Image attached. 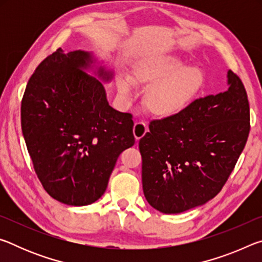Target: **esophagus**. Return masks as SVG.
I'll return each mask as SVG.
<instances>
[{"instance_id":"esophagus-1","label":"esophagus","mask_w":262,"mask_h":262,"mask_svg":"<svg viewBox=\"0 0 262 262\" xmlns=\"http://www.w3.org/2000/svg\"><path fill=\"white\" fill-rule=\"evenodd\" d=\"M147 130H148V126L144 121L135 122V125H134V136H135V139L137 141H139L141 137H143V135L145 134V133H147Z\"/></svg>"}]
</instances>
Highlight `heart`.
Wrapping results in <instances>:
<instances>
[{"label":"heart","instance_id":"b5f03b06","mask_svg":"<svg viewBox=\"0 0 262 262\" xmlns=\"http://www.w3.org/2000/svg\"><path fill=\"white\" fill-rule=\"evenodd\" d=\"M136 82L152 84L145 96V103L154 113L171 115L183 110L200 89L203 75L200 68L186 67L178 57L167 56L136 68ZM119 94L129 99L134 95L135 82L127 74L117 78Z\"/></svg>","mask_w":262,"mask_h":262}]
</instances>
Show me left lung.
<instances>
[{"instance_id": "1", "label": "left lung", "mask_w": 262, "mask_h": 262, "mask_svg": "<svg viewBox=\"0 0 262 262\" xmlns=\"http://www.w3.org/2000/svg\"><path fill=\"white\" fill-rule=\"evenodd\" d=\"M227 91L199 98L152 120L140 140L142 185L149 205L179 214L205 205L227 183L250 133L245 86L228 72Z\"/></svg>"}]
</instances>
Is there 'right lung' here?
Returning a JSON list of instances; mask_svg holds the SVG:
<instances>
[{
	"label": "right lung",
	"instance_id": "right-lung-1",
	"mask_svg": "<svg viewBox=\"0 0 262 262\" xmlns=\"http://www.w3.org/2000/svg\"><path fill=\"white\" fill-rule=\"evenodd\" d=\"M90 53L62 48L30 77L20 107L23 136L39 180L53 199L91 205L105 193L123 150L135 143L133 115L108 105L103 83L89 76ZM105 82L112 73L103 68Z\"/></svg>",
	"mask_w": 262,
	"mask_h": 262
}]
</instances>
